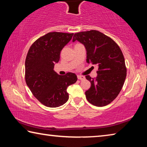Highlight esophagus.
Instances as JSON below:
<instances>
[{
    "label": "esophagus",
    "mask_w": 147,
    "mask_h": 147,
    "mask_svg": "<svg viewBox=\"0 0 147 147\" xmlns=\"http://www.w3.org/2000/svg\"><path fill=\"white\" fill-rule=\"evenodd\" d=\"M78 80H84L85 79V76H81V75H78Z\"/></svg>",
    "instance_id": "1"
}]
</instances>
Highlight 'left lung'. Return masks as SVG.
<instances>
[{
    "label": "left lung",
    "mask_w": 147,
    "mask_h": 147,
    "mask_svg": "<svg viewBox=\"0 0 147 147\" xmlns=\"http://www.w3.org/2000/svg\"><path fill=\"white\" fill-rule=\"evenodd\" d=\"M76 40L85 47L86 61L98 67L95 78L86 76L91 85L85 93L87 100L96 106L108 105L118 96L126 79L123 53L112 39L97 30L74 34L73 41Z\"/></svg>",
    "instance_id": "obj_1"
}]
</instances>
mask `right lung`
I'll list each match as a JSON object with an SVG mask.
<instances>
[{
  "instance_id": "right-lung-1",
  "label": "right lung",
  "mask_w": 147,
  "mask_h": 147,
  "mask_svg": "<svg viewBox=\"0 0 147 147\" xmlns=\"http://www.w3.org/2000/svg\"><path fill=\"white\" fill-rule=\"evenodd\" d=\"M73 34L49 32L32 45L25 60V80L32 94L43 105L56 108L69 99L68 86L77 81L74 73L61 76L54 71L63 47Z\"/></svg>"
}]
</instances>
